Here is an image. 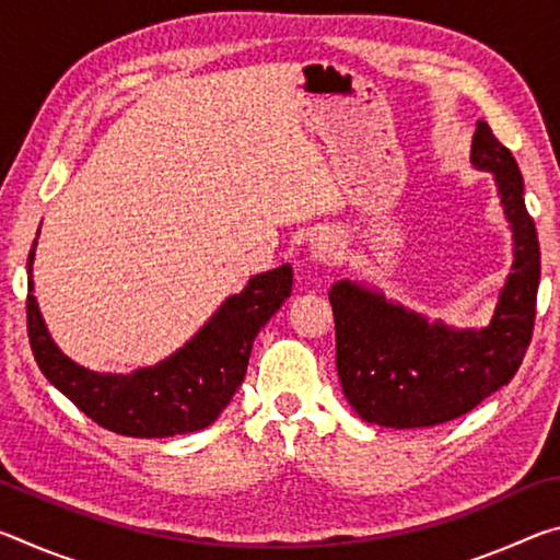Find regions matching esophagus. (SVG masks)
Returning a JSON list of instances; mask_svg holds the SVG:
<instances>
[{
  "mask_svg": "<svg viewBox=\"0 0 560 560\" xmlns=\"http://www.w3.org/2000/svg\"><path fill=\"white\" fill-rule=\"evenodd\" d=\"M308 249L311 257L320 264H328V267H334V264L343 259V242H340L334 232H320L318 236H314Z\"/></svg>",
  "mask_w": 560,
  "mask_h": 560,
  "instance_id": "34e87169",
  "label": "esophagus"
}]
</instances>
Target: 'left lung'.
Here are the masks:
<instances>
[{
  "label": "left lung",
  "mask_w": 560,
  "mask_h": 560,
  "mask_svg": "<svg viewBox=\"0 0 560 560\" xmlns=\"http://www.w3.org/2000/svg\"><path fill=\"white\" fill-rule=\"evenodd\" d=\"M471 163L494 173L514 230V271L487 328L452 330L428 324L350 281H338L328 293L340 385L365 422L395 430L450 422L506 385L526 355L534 336L541 252L524 202V179L514 155L485 120L474 132Z\"/></svg>",
  "instance_id": "1"
}]
</instances>
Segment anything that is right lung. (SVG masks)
Instances as JSON below:
<instances>
[{"instance_id":"right-lung-1","label":"right lung","mask_w":560,"mask_h":560,"mask_svg":"<svg viewBox=\"0 0 560 560\" xmlns=\"http://www.w3.org/2000/svg\"><path fill=\"white\" fill-rule=\"evenodd\" d=\"M36 244V240H34ZM34 252H30L32 273ZM289 264L249 279L226 299L189 343L153 368L130 375L93 373L66 358L46 330L39 306L26 296V330L32 353L54 387L83 415L128 438H173L212 424L242 385L259 330L291 296Z\"/></svg>"}]
</instances>
